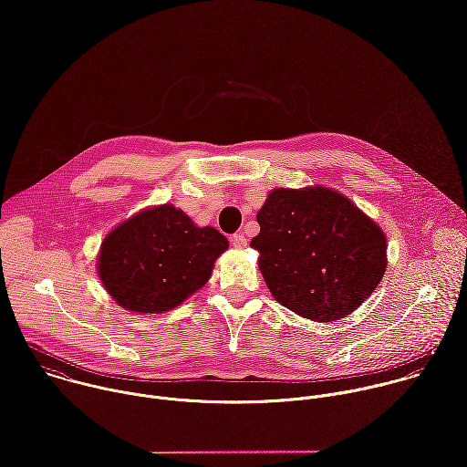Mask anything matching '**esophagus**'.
Segmentation results:
<instances>
[{
  "label": "esophagus",
  "mask_w": 467,
  "mask_h": 467,
  "mask_svg": "<svg viewBox=\"0 0 467 467\" xmlns=\"http://www.w3.org/2000/svg\"><path fill=\"white\" fill-rule=\"evenodd\" d=\"M231 244H233L234 247L242 249V247H245V245H247V238H245L242 233H236V234H233V236H231Z\"/></svg>",
  "instance_id": "obj_1"
}]
</instances>
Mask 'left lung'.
I'll return each instance as SVG.
<instances>
[{
  "label": "left lung",
  "instance_id": "8db88e82",
  "mask_svg": "<svg viewBox=\"0 0 467 467\" xmlns=\"http://www.w3.org/2000/svg\"><path fill=\"white\" fill-rule=\"evenodd\" d=\"M251 240L260 274L288 310L335 321L357 310L386 272V236L349 197L327 186L275 188Z\"/></svg>",
  "mask_w": 467,
  "mask_h": 467
}]
</instances>
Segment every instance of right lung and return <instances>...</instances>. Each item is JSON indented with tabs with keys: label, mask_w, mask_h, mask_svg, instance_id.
I'll return each mask as SVG.
<instances>
[{
	"label": "right lung",
	"mask_w": 467,
	"mask_h": 467,
	"mask_svg": "<svg viewBox=\"0 0 467 467\" xmlns=\"http://www.w3.org/2000/svg\"><path fill=\"white\" fill-rule=\"evenodd\" d=\"M227 247L218 229L195 227L173 205L151 207L105 236L98 274L119 306L159 314L203 288Z\"/></svg>",
	"instance_id": "right-lung-1"
}]
</instances>
